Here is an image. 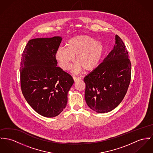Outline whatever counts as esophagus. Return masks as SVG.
I'll list each match as a JSON object with an SVG mask.
<instances>
[{
    "instance_id": "1",
    "label": "esophagus",
    "mask_w": 153,
    "mask_h": 153,
    "mask_svg": "<svg viewBox=\"0 0 153 153\" xmlns=\"http://www.w3.org/2000/svg\"><path fill=\"white\" fill-rule=\"evenodd\" d=\"M81 79V77H73V80H74V81L75 82H76L77 81H78V80H80Z\"/></svg>"
}]
</instances>
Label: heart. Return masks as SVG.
Masks as SVG:
<instances>
[{
    "mask_svg": "<svg viewBox=\"0 0 153 153\" xmlns=\"http://www.w3.org/2000/svg\"><path fill=\"white\" fill-rule=\"evenodd\" d=\"M105 48L101 42L88 35H78L70 39L66 47H59L55 52V59L64 71L71 67L74 56L77 63L73 71L78 73L82 69L91 71L95 69L102 58Z\"/></svg>",
    "mask_w": 153,
    "mask_h": 153,
    "instance_id": "b5f03b06",
    "label": "heart"
}]
</instances>
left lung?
<instances>
[{"mask_svg": "<svg viewBox=\"0 0 153 153\" xmlns=\"http://www.w3.org/2000/svg\"><path fill=\"white\" fill-rule=\"evenodd\" d=\"M122 39L115 35V45L103 62L84 78L87 105L98 113L112 111L122 102L131 79V62Z\"/></svg>", "mask_w": 153, "mask_h": 153, "instance_id": "8db88e82", "label": "left lung"}]
</instances>
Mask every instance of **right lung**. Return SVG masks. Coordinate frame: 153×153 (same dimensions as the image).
<instances>
[{
	"mask_svg": "<svg viewBox=\"0 0 153 153\" xmlns=\"http://www.w3.org/2000/svg\"><path fill=\"white\" fill-rule=\"evenodd\" d=\"M61 36L30 40L20 63L21 88L28 104L39 115L53 118L66 108L74 83L69 74L58 67L55 52Z\"/></svg>",
	"mask_w": 153,
	"mask_h": 153,
	"instance_id": "1",
	"label": "right lung"
}]
</instances>
